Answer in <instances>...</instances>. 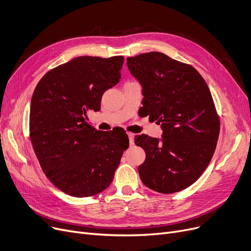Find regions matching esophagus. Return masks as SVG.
<instances>
[{
	"mask_svg": "<svg viewBox=\"0 0 251 251\" xmlns=\"http://www.w3.org/2000/svg\"><path fill=\"white\" fill-rule=\"evenodd\" d=\"M128 137H129V141H130V146H133L134 144V134L132 132H127Z\"/></svg>",
	"mask_w": 251,
	"mask_h": 251,
	"instance_id": "obj_1",
	"label": "esophagus"
}]
</instances>
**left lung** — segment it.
<instances>
[{
    "label": "left lung",
    "instance_id": "obj_1",
    "mask_svg": "<svg viewBox=\"0 0 251 251\" xmlns=\"http://www.w3.org/2000/svg\"><path fill=\"white\" fill-rule=\"evenodd\" d=\"M142 86V113L163 129L162 139L136 135L146 151L138 167L144 185L160 193L189 187L208 166L220 134V119L208 86L191 65L160 51L127 58Z\"/></svg>",
    "mask_w": 251,
    "mask_h": 251
}]
</instances>
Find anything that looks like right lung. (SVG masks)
<instances>
[{
  "label": "right lung",
  "instance_id": "1",
  "mask_svg": "<svg viewBox=\"0 0 251 251\" xmlns=\"http://www.w3.org/2000/svg\"><path fill=\"white\" fill-rule=\"evenodd\" d=\"M124 57L81 56L50 70L31 99L29 135L49 180L61 191L88 197L107 189L114 179L127 134L99 131L86 113L100 109L103 92L121 78Z\"/></svg>",
  "mask_w": 251,
  "mask_h": 251
}]
</instances>
